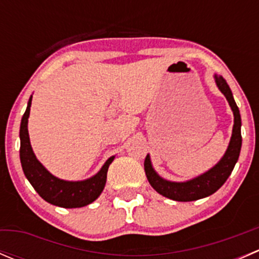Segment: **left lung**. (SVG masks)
Returning a JSON list of instances; mask_svg holds the SVG:
<instances>
[{
	"mask_svg": "<svg viewBox=\"0 0 259 259\" xmlns=\"http://www.w3.org/2000/svg\"><path fill=\"white\" fill-rule=\"evenodd\" d=\"M214 80H215L217 86L221 90V93L226 96L234 116V125L232 130L231 142H229L228 148L226 153L222 156L221 160L210 168L205 173L195 177V178L185 180V182H171L161 178L151 164L150 155H146L144 161V170L151 187L164 197L169 199L177 200V202H192V200L202 199V198L209 197V195L215 193L222 185L226 183L228 177L233 171L234 165L238 161L239 153L242 148V134L241 126L242 120L239 109L234 101L233 94H232L231 88L228 86L227 81L223 79L221 75L214 74Z\"/></svg>",
	"mask_w": 259,
	"mask_h": 259,
	"instance_id": "obj_1",
	"label": "left lung"
}]
</instances>
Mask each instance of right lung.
I'll return each mask as SVG.
<instances>
[{
	"label": "right lung",
	"instance_id": "right-lung-1",
	"mask_svg": "<svg viewBox=\"0 0 259 259\" xmlns=\"http://www.w3.org/2000/svg\"><path fill=\"white\" fill-rule=\"evenodd\" d=\"M31 101L32 96L28 99L20 126V160L25 177L38 195L50 204L62 208H81L90 204L98 199L104 190L109 165L113 163L115 156H110L95 176L85 180L70 182L52 176L38 161L31 146L27 129Z\"/></svg>",
	"mask_w": 259,
	"mask_h": 259
}]
</instances>
